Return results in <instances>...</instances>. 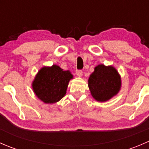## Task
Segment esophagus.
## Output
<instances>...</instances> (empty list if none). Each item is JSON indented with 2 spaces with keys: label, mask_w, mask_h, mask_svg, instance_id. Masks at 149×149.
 I'll list each match as a JSON object with an SVG mask.
<instances>
[{
  "label": "esophagus",
  "mask_w": 149,
  "mask_h": 149,
  "mask_svg": "<svg viewBox=\"0 0 149 149\" xmlns=\"http://www.w3.org/2000/svg\"><path fill=\"white\" fill-rule=\"evenodd\" d=\"M76 75H77L78 76H79V77H81V76H83V72H82L81 70H76Z\"/></svg>",
  "instance_id": "esophagus-1"
}]
</instances>
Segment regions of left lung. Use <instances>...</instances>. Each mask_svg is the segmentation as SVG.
Here are the masks:
<instances>
[{"label": "left lung", "mask_w": 149, "mask_h": 149, "mask_svg": "<svg viewBox=\"0 0 149 149\" xmlns=\"http://www.w3.org/2000/svg\"><path fill=\"white\" fill-rule=\"evenodd\" d=\"M88 86L91 97L97 102H104L116 96L120 91L121 76L112 65L100 64L89 76Z\"/></svg>", "instance_id": "obj_1"}]
</instances>
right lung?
I'll list each match as a JSON object with an SVG mask.
<instances>
[{
    "label": "right lung",
    "mask_w": 149,
    "mask_h": 149,
    "mask_svg": "<svg viewBox=\"0 0 149 149\" xmlns=\"http://www.w3.org/2000/svg\"><path fill=\"white\" fill-rule=\"evenodd\" d=\"M73 79L69 70L60 66H44L36 74L31 87L36 97L45 104L59 102L65 95L69 81Z\"/></svg>",
    "instance_id": "obj_1"
}]
</instances>
